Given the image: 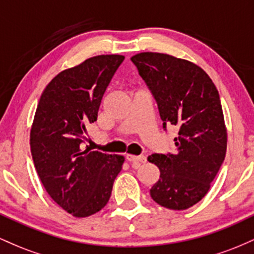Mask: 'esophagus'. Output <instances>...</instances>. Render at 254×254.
<instances>
[{
    "instance_id": "1",
    "label": "esophagus",
    "mask_w": 254,
    "mask_h": 254,
    "mask_svg": "<svg viewBox=\"0 0 254 254\" xmlns=\"http://www.w3.org/2000/svg\"><path fill=\"white\" fill-rule=\"evenodd\" d=\"M125 159L130 162H135V164H143V162L147 161V157L144 155H131V154H127L125 155Z\"/></svg>"
}]
</instances>
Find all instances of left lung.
Returning a JSON list of instances; mask_svg holds the SVG:
<instances>
[{"instance_id":"1","label":"left lung","mask_w":254,"mask_h":254,"mask_svg":"<svg viewBox=\"0 0 254 254\" xmlns=\"http://www.w3.org/2000/svg\"><path fill=\"white\" fill-rule=\"evenodd\" d=\"M131 61L155 98L161 121L174 125L176 154H151L160 170L150 189L157 204L186 210L210 190L227 150V127L220 95L197 64L160 52H139Z\"/></svg>"}]
</instances>
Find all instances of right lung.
Returning a JSON list of instances; mask_svg holds the SVG:
<instances>
[{
    "instance_id": "obj_1",
    "label": "right lung",
    "mask_w": 254,
    "mask_h": 254,
    "mask_svg": "<svg viewBox=\"0 0 254 254\" xmlns=\"http://www.w3.org/2000/svg\"><path fill=\"white\" fill-rule=\"evenodd\" d=\"M124 61L99 55L64 69L44 89L30 133L34 167L43 186L74 217H88L106 205L123 155L83 149L88 124L97 121L101 99Z\"/></svg>"
}]
</instances>
